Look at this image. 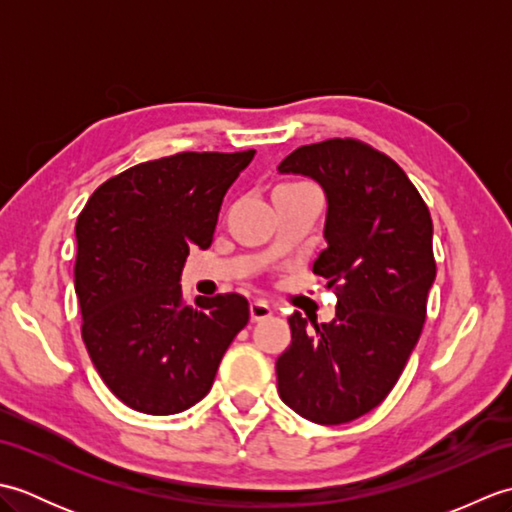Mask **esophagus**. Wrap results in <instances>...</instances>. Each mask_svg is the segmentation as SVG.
I'll list each match as a JSON object with an SVG mask.
<instances>
[{"label":"esophagus","mask_w":512,"mask_h":512,"mask_svg":"<svg viewBox=\"0 0 512 512\" xmlns=\"http://www.w3.org/2000/svg\"><path fill=\"white\" fill-rule=\"evenodd\" d=\"M270 314H273V308H270L266 301H262V299L250 301V319L253 321H264L270 317Z\"/></svg>","instance_id":"34e87169"}]
</instances>
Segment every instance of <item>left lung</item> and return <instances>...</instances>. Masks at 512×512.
Segmentation results:
<instances>
[{"instance_id": "left-lung-1", "label": "left lung", "mask_w": 512, "mask_h": 512, "mask_svg": "<svg viewBox=\"0 0 512 512\" xmlns=\"http://www.w3.org/2000/svg\"><path fill=\"white\" fill-rule=\"evenodd\" d=\"M277 169L312 178L325 193L328 248L312 273L336 295L330 323L299 312L288 319L279 396L310 422L343 424L387 398L420 339L436 279L433 222L407 173L358 140L299 147Z\"/></svg>"}]
</instances>
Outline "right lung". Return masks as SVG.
Listing matches in <instances>:
<instances>
[{
  "instance_id": "1",
  "label": "right lung",
  "mask_w": 512,
  "mask_h": 512,
  "mask_svg": "<svg viewBox=\"0 0 512 512\" xmlns=\"http://www.w3.org/2000/svg\"><path fill=\"white\" fill-rule=\"evenodd\" d=\"M255 149L140 162L103 182L76 220L83 343L127 407L169 416L200 402L250 317L242 295L182 299L191 248H209L228 187Z\"/></svg>"
}]
</instances>
